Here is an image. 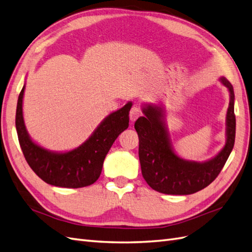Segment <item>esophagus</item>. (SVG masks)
<instances>
[{"instance_id":"1","label":"esophagus","mask_w":252,"mask_h":252,"mask_svg":"<svg viewBox=\"0 0 252 252\" xmlns=\"http://www.w3.org/2000/svg\"><path fill=\"white\" fill-rule=\"evenodd\" d=\"M141 114H142V111H141L140 108L138 106H133L131 108L130 113H129V118H130L131 122H134L135 120H137L140 117Z\"/></svg>"}]
</instances>
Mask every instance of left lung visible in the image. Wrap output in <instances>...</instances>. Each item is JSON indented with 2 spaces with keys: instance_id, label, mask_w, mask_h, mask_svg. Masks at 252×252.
<instances>
[{
  "instance_id": "obj_1",
  "label": "left lung",
  "mask_w": 252,
  "mask_h": 252,
  "mask_svg": "<svg viewBox=\"0 0 252 252\" xmlns=\"http://www.w3.org/2000/svg\"><path fill=\"white\" fill-rule=\"evenodd\" d=\"M230 92L227 112V143L212 160L197 163L177 157L171 147L162 122L163 113L157 106L143 108L145 117L134 123L139 135V159L143 178L153 189L167 195H189L212 183L220 175L235 141V114L233 87L225 77L220 78Z\"/></svg>"
}]
</instances>
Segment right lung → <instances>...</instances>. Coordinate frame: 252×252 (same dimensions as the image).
<instances>
[{
	"mask_svg": "<svg viewBox=\"0 0 252 252\" xmlns=\"http://www.w3.org/2000/svg\"><path fill=\"white\" fill-rule=\"evenodd\" d=\"M24 87L19 94L16 128L24 158L35 174L49 185L60 188H84L98 179L106 155L113 142L129 125L131 103L111 113L83 145L72 152L55 154L33 143L23 122L22 100Z\"/></svg>",
	"mask_w": 252,
	"mask_h": 252,
	"instance_id": "add662e5",
	"label": "right lung"
}]
</instances>
